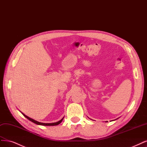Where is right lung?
Returning <instances> with one entry per match:
<instances>
[{
	"instance_id": "1",
	"label": "right lung",
	"mask_w": 147,
	"mask_h": 147,
	"mask_svg": "<svg viewBox=\"0 0 147 147\" xmlns=\"http://www.w3.org/2000/svg\"><path fill=\"white\" fill-rule=\"evenodd\" d=\"M22 114L24 115V116H25V117H26L27 119H28L29 120L31 121V122H33L34 123L36 124V125H43V126H55V125H59L60 123H61V122H62L63 119H64V117H63L59 121H58V122H57L51 123H45L39 122H38V121H36V120H34V119H33L30 118L29 117H28V116H27V115H25L24 114H23L22 113Z\"/></svg>"
}]
</instances>
